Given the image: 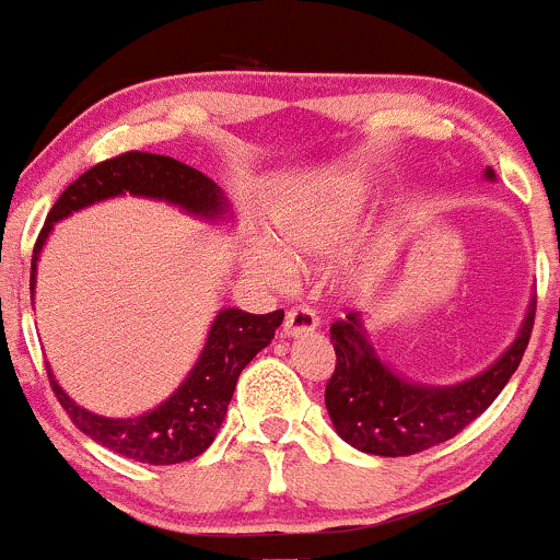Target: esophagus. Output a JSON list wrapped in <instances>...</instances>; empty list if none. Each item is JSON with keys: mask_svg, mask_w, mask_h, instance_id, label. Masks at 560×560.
Returning a JSON list of instances; mask_svg holds the SVG:
<instances>
[{"mask_svg": "<svg viewBox=\"0 0 560 560\" xmlns=\"http://www.w3.org/2000/svg\"><path fill=\"white\" fill-rule=\"evenodd\" d=\"M317 325H319L317 312H312L310 306H293V310L285 314V325H282V330H285V336L296 338V336H304V332L317 330Z\"/></svg>", "mask_w": 560, "mask_h": 560, "instance_id": "esophagus-1", "label": "esophagus"}]
</instances>
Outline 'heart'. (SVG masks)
<instances>
[{"label": "heart", "instance_id": "b5f03b06", "mask_svg": "<svg viewBox=\"0 0 560 560\" xmlns=\"http://www.w3.org/2000/svg\"><path fill=\"white\" fill-rule=\"evenodd\" d=\"M362 196L351 185H330L288 200L272 219L275 248L259 246L248 256V272L267 285H282L293 264L325 259L354 235ZM347 278H360V267L347 264Z\"/></svg>", "mask_w": 560, "mask_h": 560}]
</instances>
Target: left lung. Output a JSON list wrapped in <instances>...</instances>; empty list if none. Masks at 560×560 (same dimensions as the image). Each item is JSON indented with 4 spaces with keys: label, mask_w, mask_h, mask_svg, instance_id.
Returning a JSON list of instances; mask_svg holds the SVG:
<instances>
[{
    "label": "left lung",
    "mask_w": 560,
    "mask_h": 560,
    "mask_svg": "<svg viewBox=\"0 0 560 560\" xmlns=\"http://www.w3.org/2000/svg\"><path fill=\"white\" fill-rule=\"evenodd\" d=\"M483 177L494 179L492 168ZM532 325L534 304L516 341L483 373L455 386H425L405 381L381 362L360 314H347V319L330 325L336 370L325 388V407L336 433L354 450L383 457L416 455L447 442L498 399L524 357Z\"/></svg>",
    "instance_id": "obj_1"
}]
</instances>
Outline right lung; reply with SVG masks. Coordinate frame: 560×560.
Returning <instances> with one entry per match:
<instances>
[{
  "mask_svg": "<svg viewBox=\"0 0 560 560\" xmlns=\"http://www.w3.org/2000/svg\"><path fill=\"white\" fill-rule=\"evenodd\" d=\"M137 196L166 200L192 217L219 222L230 211L228 198L213 179L187 163L155 153H121L84 172L58 198L47 213V222L36 237L31 256V293L36 285V261L47 243L52 224L71 217L73 211L116 196ZM282 310L269 314H248L243 310H222L213 317L206 347L198 362L179 383L177 392L163 399L155 410L137 418H103L79 407L47 370L55 397L81 433L118 455L150 466H174L198 457L211 447L219 425L228 416V405L235 392L243 368L275 338L282 323Z\"/></svg>",
  "mask_w": 560,
  "mask_h": 560,
  "instance_id": "1",
  "label": "right lung"
}]
</instances>
